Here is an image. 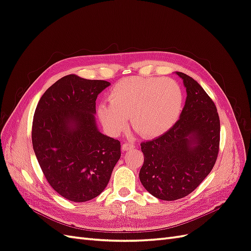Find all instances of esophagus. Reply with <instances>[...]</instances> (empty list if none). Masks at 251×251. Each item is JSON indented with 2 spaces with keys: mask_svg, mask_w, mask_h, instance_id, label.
Returning <instances> with one entry per match:
<instances>
[{
  "mask_svg": "<svg viewBox=\"0 0 251 251\" xmlns=\"http://www.w3.org/2000/svg\"><path fill=\"white\" fill-rule=\"evenodd\" d=\"M121 149H123V151H130V150H134L135 146L132 143H124Z\"/></svg>",
  "mask_w": 251,
  "mask_h": 251,
  "instance_id": "34e87169",
  "label": "esophagus"
}]
</instances>
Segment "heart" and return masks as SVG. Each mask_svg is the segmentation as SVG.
Instances as JSON below:
<instances>
[{
    "label": "heart",
    "instance_id": "obj_1",
    "mask_svg": "<svg viewBox=\"0 0 251 251\" xmlns=\"http://www.w3.org/2000/svg\"><path fill=\"white\" fill-rule=\"evenodd\" d=\"M109 100L97 109L103 126L117 134L131 115L133 128L146 138L168 133L177 124L183 107L180 87L164 78L126 77L111 89Z\"/></svg>",
    "mask_w": 251,
    "mask_h": 251
}]
</instances>
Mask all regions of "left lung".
<instances>
[{"mask_svg":"<svg viewBox=\"0 0 251 251\" xmlns=\"http://www.w3.org/2000/svg\"><path fill=\"white\" fill-rule=\"evenodd\" d=\"M186 89L177 124L159 137L141 143V184L156 198L173 201L194 192L216 163L220 119L211 98L194 78L176 72Z\"/></svg>","mask_w":251,"mask_h":251,"instance_id":"left-lung-1","label":"left lung"}]
</instances>
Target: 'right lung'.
Segmentation results:
<instances>
[{
	"mask_svg": "<svg viewBox=\"0 0 251 251\" xmlns=\"http://www.w3.org/2000/svg\"><path fill=\"white\" fill-rule=\"evenodd\" d=\"M110 86L69 74L43 94L32 123V146L49 184L73 202L102 193L120 158V142L100 132L95 101Z\"/></svg>",
	"mask_w": 251,
	"mask_h": 251,
	"instance_id": "1",
	"label": "right lung"
}]
</instances>
